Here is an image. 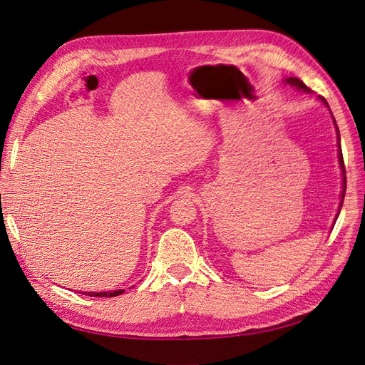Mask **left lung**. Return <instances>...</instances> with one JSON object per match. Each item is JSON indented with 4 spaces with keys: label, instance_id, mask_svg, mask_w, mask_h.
<instances>
[{
    "label": "left lung",
    "instance_id": "8db88e82",
    "mask_svg": "<svg viewBox=\"0 0 365 365\" xmlns=\"http://www.w3.org/2000/svg\"><path fill=\"white\" fill-rule=\"evenodd\" d=\"M285 83L287 85H289V86H294L296 89H301V91H305V92H310V88H307L304 83L299 80V78H294V77H289V78H285ZM319 100L324 103V105H327L329 106V103H327V100L325 98H322V97H319ZM334 120V118H333ZM334 125H336V120H334ZM336 130H338V140H341L339 138V129H338V126H336ZM339 165H341V170H342V194H341V203H339V211H341V208H342V200H344V197H345V188H347V177H345V166H344V158H342V151H341V143H339ZM339 214V212H338ZM336 219H338V216H336Z\"/></svg>",
    "mask_w": 365,
    "mask_h": 365
}]
</instances>
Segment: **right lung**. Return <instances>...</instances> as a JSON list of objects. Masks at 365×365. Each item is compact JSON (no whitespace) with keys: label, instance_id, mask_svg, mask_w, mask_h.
<instances>
[{"label":"right lung","instance_id":"add662e5","mask_svg":"<svg viewBox=\"0 0 365 365\" xmlns=\"http://www.w3.org/2000/svg\"><path fill=\"white\" fill-rule=\"evenodd\" d=\"M125 289H115V292H100V293H93V292H83L81 294H88V296H93V297H114V296H118L123 293Z\"/></svg>","mask_w":365,"mask_h":365}]
</instances>
